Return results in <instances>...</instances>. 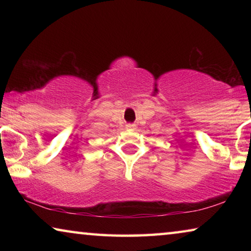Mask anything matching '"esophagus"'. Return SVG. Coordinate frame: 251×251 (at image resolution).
<instances>
[{"label": "esophagus", "mask_w": 251, "mask_h": 251, "mask_svg": "<svg viewBox=\"0 0 251 251\" xmlns=\"http://www.w3.org/2000/svg\"><path fill=\"white\" fill-rule=\"evenodd\" d=\"M126 128L133 130V129L136 128V125H135V124H127V125H126Z\"/></svg>", "instance_id": "esophagus-1"}]
</instances>
